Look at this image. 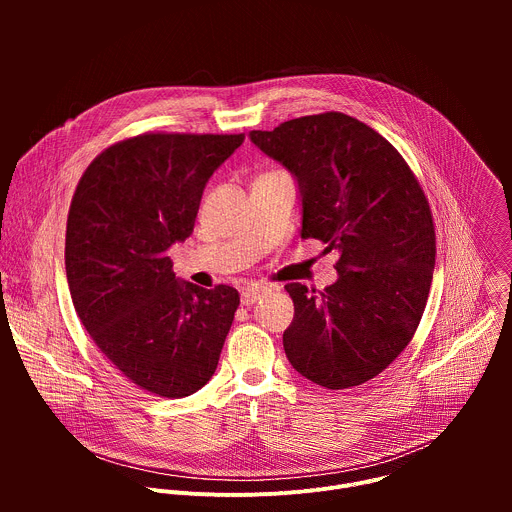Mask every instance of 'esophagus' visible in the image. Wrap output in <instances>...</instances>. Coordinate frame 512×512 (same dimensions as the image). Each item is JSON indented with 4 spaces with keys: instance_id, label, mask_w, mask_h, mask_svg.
Returning a JSON list of instances; mask_svg holds the SVG:
<instances>
[{
    "instance_id": "1",
    "label": "esophagus",
    "mask_w": 512,
    "mask_h": 512,
    "mask_svg": "<svg viewBox=\"0 0 512 512\" xmlns=\"http://www.w3.org/2000/svg\"><path fill=\"white\" fill-rule=\"evenodd\" d=\"M269 291H271V287H267V285H251V287L243 289L241 304H243V306H253V304L259 302L263 296H267Z\"/></svg>"
}]
</instances>
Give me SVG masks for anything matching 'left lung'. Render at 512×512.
Wrapping results in <instances>:
<instances>
[{
	"instance_id": "8db88e82",
	"label": "left lung",
	"mask_w": 512,
	"mask_h": 512,
	"mask_svg": "<svg viewBox=\"0 0 512 512\" xmlns=\"http://www.w3.org/2000/svg\"><path fill=\"white\" fill-rule=\"evenodd\" d=\"M255 148L294 176L302 239L338 251V279L322 294L287 283L294 320L285 356L302 377L348 389L383 373L409 344L435 265L427 198L393 145L344 113L251 131Z\"/></svg>"
}]
</instances>
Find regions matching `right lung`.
I'll return each instance as SVG.
<instances>
[{
	"label": "right lung",
	"mask_w": 512,
	"mask_h": 512,
	"mask_svg": "<svg viewBox=\"0 0 512 512\" xmlns=\"http://www.w3.org/2000/svg\"><path fill=\"white\" fill-rule=\"evenodd\" d=\"M239 135L145 133L97 156L72 196L64 265L72 304L113 367L139 389L180 399L216 371L239 308L229 285L176 277L210 176Z\"/></svg>",
	"instance_id": "1"
}]
</instances>
